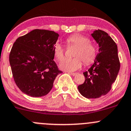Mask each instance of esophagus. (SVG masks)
<instances>
[{
    "label": "esophagus",
    "instance_id": "34e87169",
    "mask_svg": "<svg viewBox=\"0 0 131 131\" xmlns=\"http://www.w3.org/2000/svg\"><path fill=\"white\" fill-rule=\"evenodd\" d=\"M70 74L72 75H73V76H75V75H77L78 74L77 72H75V73H70Z\"/></svg>",
    "mask_w": 131,
    "mask_h": 131
}]
</instances>
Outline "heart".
Segmentation results:
<instances>
[{"label":"heart","mask_w":131,"mask_h":131,"mask_svg":"<svg viewBox=\"0 0 131 131\" xmlns=\"http://www.w3.org/2000/svg\"><path fill=\"white\" fill-rule=\"evenodd\" d=\"M68 46H75L72 58H65L61 61L59 67L67 72H73L82 67L83 61L86 65L93 63L97 56V47L85 36L75 34L66 39ZM54 54L58 61L63 59L64 55V49L61 44L57 43L54 46Z\"/></svg>","instance_id":"b5f03b06"}]
</instances>
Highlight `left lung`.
<instances>
[{"mask_svg": "<svg viewBox=\"0 0 131 131\" xmlns=\"http://www.w3.org/2000/svg\"><path fill=\"white\" fill-rule=\"evenodd\" d=\"M99 45V53L94 63L83 73L84 84L78 86L80 93L87 98H98L112 89L120 70L117 46L105 31L96 30L91 34Z\"/></svg>", "mask_w": 131, "mask_h": 131, "instance_id": "obj_1", "label": "left lung"}]
</instances>
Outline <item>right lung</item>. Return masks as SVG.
I'll return each mask as SVG.
<instances>
[{"instance_id": "1", "label": "right lung", "mask_w": 131, "mask_h": 131, "mask_svg": "<svg viewBox=\"0 0 131 131\" xmlns=\"http://www.w3.org/2000/svg\"><path fill=\"white\" fill-rule=\"evenodd\" d=\"M58 37L53 31L35 29L14 43L9 63L14 82L23 93L42 97L52 89L56 77L62 73L53 60Z\"/></svg>"}]
</instances>
